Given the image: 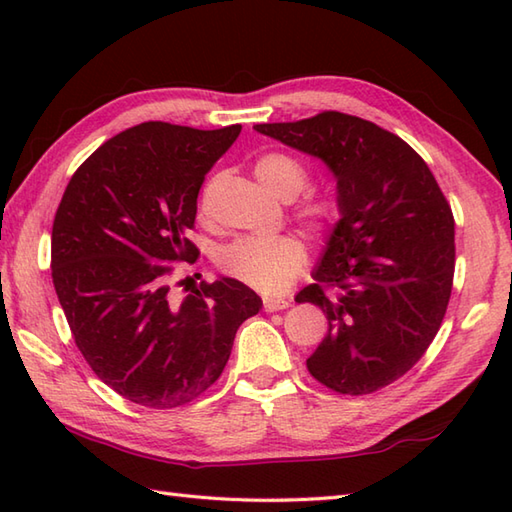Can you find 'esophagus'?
Returning <instances> with one entry per match:
<instances>
[{
	"label": "esophagus",
	"instance_id": "esophagus-1",
	"mask_svg": "<svg viewBox=\"0 0 512 512\" xmlns=\"http://www.w3.org/2000/svg\"><path fill=\"white\" fill-rule=\"evenodd\" d=\"M264 308H266V312L286 310V308H290V299H286V297H264Z\"/></svg>",
	"mask_w": 512,
	"mask_h": 512
}]
</instances>
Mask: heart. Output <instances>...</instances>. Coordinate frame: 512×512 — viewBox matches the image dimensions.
Masks as SVG:
<instances>
[{"instance_id": "heart-1", "label": "heart", "mask_w": 512, "mask_h": 512, "mask_svg": "<svg viewBox=\"0 0 512 512\" xmlns=\"http://www.w3.org/2000/svg\"><path fill=\"white\" fill-rule=\"evenodd\" d=\"M255 178L281 200H292L306 189V162L286 151H268L253 165ZM206 211V200H202ZM341 215V204L330 191H310L297 206V217L312 231H328ZM306 264V246L297 235L239 237L220 253V268L244 284L264 292L284 290Z\"/></svg>"}]
</instances>
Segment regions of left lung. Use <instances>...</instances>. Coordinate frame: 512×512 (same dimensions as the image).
<instances>
[{
	"mask_svg": "<svg viewBox=\"0 0 512 512\" xmlns=\"http://www.w3.org/2000/svg\"><path fill=\"white\" fill-rule=\"evenodd\" d=\"M255 129L321 158L339 189L341 220L314 284L297 295L330 325L308 372L345 396L391 385L427 352L449 306L455 222L447 198L405 140L358 116L321 112Z\"/></svg>",
	"mask_w": 512,
	"mask_h": 512,
	"instance_id": "8db88e82",
	"label": "left lung"
}]
</instances>
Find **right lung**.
I'll return each instance as SVG.
<instances>
[{"label":"right lung","mask_w":512,"mask_h":512,"mask_svg":"<svg viewBox=\"0 0 512 512\" xmlns=\"http://www.w3.org/2000/svg\"><path fill=\"white\" fill-rule=\"evenodd\" d=\"M242 125L140 123L74 171L52 224V284L92 372L149 409L202 396L262 299L242 281H200L171 295L173 264L198 257L187 239L209 169ZM187 281V279H184Z\"/></svg>","instance_id":"right-lung-1"}]
</instances>
